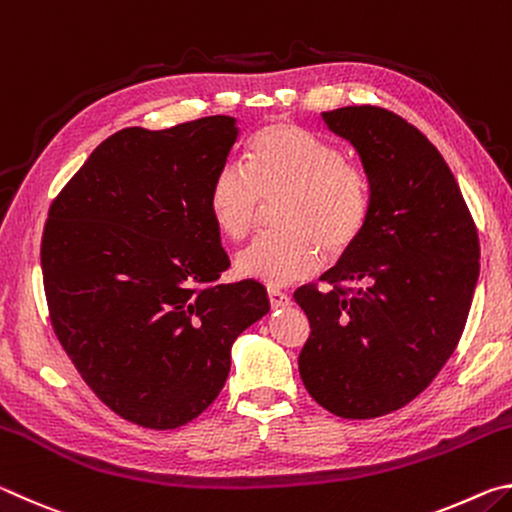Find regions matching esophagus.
I'll return each instance as SVG.
<instances>
[{
	"instance_id": "esophagus-1",
	"label": "esophagus",
	"mask_w": 512,
	"mask_h": 512,
	"mask_svg": "<svg viewBox=\"0 0 512 512\" xmlns=\"http://www.w3.org/2000/svg\"><path fill=\"white\" fill-rule=\"evenodd\" d=\"M268 302H271L273 309H280V307H289L291 298L284 291L271 287V289H268Z\"/></svg>"
}]
</instances>
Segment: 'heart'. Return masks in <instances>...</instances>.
Wrapping results in <instances>:
<instances>
[{
	"mask_svg": "<svg viewBox=\"0 0 512 512\" xmlns=\"http://www.w3.org/2000/svg\"><path fill=\"white\" fill-rule=\"evenodd\" d=\"M280 232L255 239L237 271L266 284H289L316 271L323 255L339 259L366 230L372 185L363 164L339 146L289 121L264 126L250 140L244 167L223 164L207 189V210L228 241H244L262 203H275Z\"/></svg>",
	"mask_w": 512,
	"mask_h": 512,
	"instance_id": "1",
	"label": "heart"
}]
</instances>
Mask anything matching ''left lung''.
Returning a JSON list of instances; mask_svg holds the SVG:
<instances>
[{
  "mask_svg": "<svg viewBox=\"0 0 512 512\" xmlns=\"http://www.w3.org/2000/svg\"><path fill=\"white\" fill-rule=\"evenodd\" d=\"M372 185L357 244L293 298L309 318L302 384L329 413L370 420L415 400L452 357L479 280V235L452 169L418 128L377 106L323 112Z\"/></svg>",
  "mask_w": 512,
  "mask_h": 512,
  "instance_id": "left-lung-1",
  "label": "left lung"
}]
</instances>
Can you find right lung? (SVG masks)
Returning a JSON list of instances; mask_svg holds the SVG:
<instances>
[{"instance_id": "add662e5", "label": "right lung", "mask_w": 512, "mask_h": 512, "mask_svg": "<svg viewBox=\"0 0 512 512\" xmlns=\"http://www.w3.org/2000/svg\"><path fill=\"white\" fill-rule=\"evenodd\" d=\"M239 137L214 115L124 128L60 189L42 232L51 327L119 418L176 429L228 379L237 336L268 314L262 284H216L230 259L207 189Z\"/></svg>"}]
</instances>
